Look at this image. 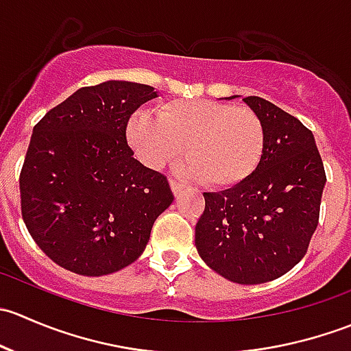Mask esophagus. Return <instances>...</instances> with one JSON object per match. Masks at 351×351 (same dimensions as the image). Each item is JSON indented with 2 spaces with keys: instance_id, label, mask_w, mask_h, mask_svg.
<instances>
[{
  "instance_id": "34e87169",
  "label": "esophagus",
  "mask_w": 351,
  "mask_h": 351,
  "mask_svg": "<svg viewBox=\"0 0 351 351\" xmlns=\"http://www.w3.org/2000/svg\"><path fill=\"white\" fill-rule=\"evenodd\" d=\"M169 186H171L173 195H178V193H182V190H183V185L182 183L176 182V180H169Z\"/></svg>"
}]
</instances>
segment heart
<instances>
[{
    "mask_svg": "<svg viewBox=\"0 0 351 351\" xmlns=\"http://www.w3.org/2000/svg\"><path fill=\"white\" fill-rule=\"evenodd\" d=\"M129 141L151 168L178 154L185 176L212 189H229L256 171L265 151V125L256 112L215 100H176L158 107V117L137 113Z\"/></svg>",
    "mask_w": 351,
    "mask_h": 351,
    "instance_id": "obj_1",
    "label": "heart"
}]
</instances>
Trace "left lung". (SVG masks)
I'll list each match as a JSON object with an SVG mask.
<instances>
[{
    "label": "left lung",
    "mask_w": 351,
    "mask_h": 351,
    "mask_svg": "<svg viewBox=\"0 0 351 351\" xmlns=\"http://www.w3.org/2000/svg\"><path fill=\"white\" fill-rule=\"evenodd\" d=\"M243 101L265 125L263 156L243 183L204 193L195 246L215 274L256 285L282 277L304 258L319 222L326 173L313 132L300 120L265 98Z\"/></svg>",
    "instance_id": "1"
}]
</instances>
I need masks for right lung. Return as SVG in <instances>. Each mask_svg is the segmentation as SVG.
<instances>
[{"mask_svg": "<svg viewBox=\"0 0 351 351\" xmlns=\"http://www.w3.org/2000/svg\"><path fill=\"white\" fill-rule=\"evenodd\" d=\"M153 86L105 81L80 88L34 127L20 197L28 232L54 263L84 277L129 267L171 205L166 176L134 158L130 115Z\"/></svg>", "mask_w": 351, "mask_h": 351, "instance_id": "obj_1", "label": "right lung"}]
</instances>
